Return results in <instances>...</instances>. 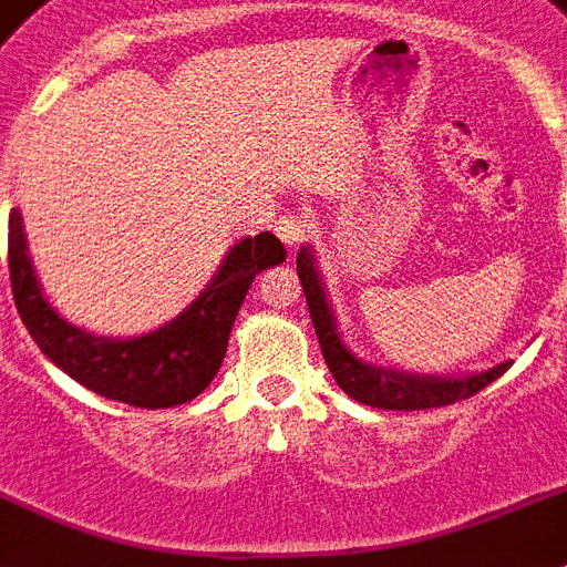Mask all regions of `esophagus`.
<instances>
[{"instance_id":"1","label":"esophagus","mask_w":567,"mask_h":567,"mask_svg":"<svg viewBox=\"0 0 567 567\" xmlns=\"http://www.w3.org/2000/svg\"><path fill=\"white\" fill-rule=\"evenodd\" d=\"M312 228H316V219L307 210H289V214L278 217V223H275V234H278L287 249H295L298 243L307 240Z\"/></svg>"}]
</instances>
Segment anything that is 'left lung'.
<instances>
[{"label": "left lung", "mask_w": 567, "mask_h": 567, "mask_svg": "<svg viewBox=\"0 0 567 567\" xmlns=\"http://www.w3.org/2000/svg\"><path fill=\"white\" fill-rule=\"evenodd\" d=\"M295 264H298V278L307 295V307H310L312 327H316L327 368L350 400L385 411L441 409V405H452V402L478 394L481 388L495 382L509 368V362H502L481 373H466V377H432V373L394 371V368L364 362L348 348V341L341 339L339 321H336L333 303L327 301L324 278L318 272V257L312 246H301Z\"/></svg>", "instance_id": "8db88e82"}]
</instances>
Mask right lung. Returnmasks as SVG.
<instances>
[{"mask_svg": "<svg viewBox=\"0 0 567 567\" xmlns=\"http://www.w3.org/2000/svg\"><path fill=\"white\" fill-rule=\"evenodd\" d=\"M284 257L287 249L275 234L240 237L179 316L150 333L112 339L60 316L34 272L22 214L13 208L8 219L13 301L37 348L83 388L135 409H173L203 394L226 359L231 324L251 280L266 266L284 264Z\"/></svg>", "mask_w": 567, "mask_h": 567, "instance_id": "right-lung-1", "label": "right lung"}]
</instances>
